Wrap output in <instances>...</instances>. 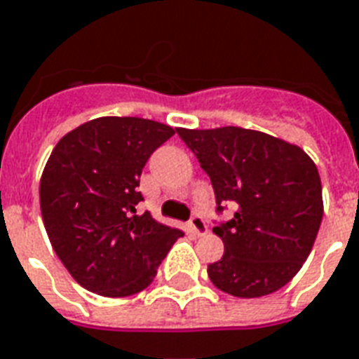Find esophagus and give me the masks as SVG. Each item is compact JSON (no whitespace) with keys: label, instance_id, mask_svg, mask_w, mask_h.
I'll return each instance as SVG.
<instances>
[{"label":"esophagus","instance_id":"esophagus-1","mask_svg":"<svg viewBox=\"0 0 359 359\" xmlns=\"http://www.w3.org/2000/svg\"><path fill=\"white\" fill-rule=\"evenodd\" d=\"M190 229L196 235H203V233H207V229H209V226H207V220H205L203 216H201V215H194L190 218Z\"/></svg>","mask_w":359,"mask_h":359}]
</instances>
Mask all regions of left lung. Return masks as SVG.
I'll return each mask as SVG.
<instances>
[{
    "mask_svg": "<svg viewBox=\"0 0 359 359\" xmlns=\"http://www.w3.org/2000/svg\"><path fill=\"white\" fill-rule=\"evenodd\" d=\"M215 190L224 256L207 267L210 283L235 297H262L288 284L318 233L324 205L318 169L299 147L243 128L177 130Z\"/></svg>",
    "mask_w": 359,
    "mask_h": 359,
    "instance_id": "1",
    "label": "left lung"
}]
</instances>
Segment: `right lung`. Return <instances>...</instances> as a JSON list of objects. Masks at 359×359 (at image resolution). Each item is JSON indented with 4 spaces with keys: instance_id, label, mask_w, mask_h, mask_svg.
<instances>
[{
    "instance_id": "right-lung-1",
    "label": "right lung",
    "mask_w": 359,
    "mask_h": 359,
    "mask_svg": "<svg viewBox=\"0 0 359 359\" xmlns=\"http://www.w3.org/2000/svg\"><path fill=\"white\" fill-rule=\"evenodd\" d=\"M173 128L133 116H103L60 139L41 177V215L54 252L82 288L126 297L154 280L182 231L158 224L139 179Z\"/></svg>"
}]
</instances>
